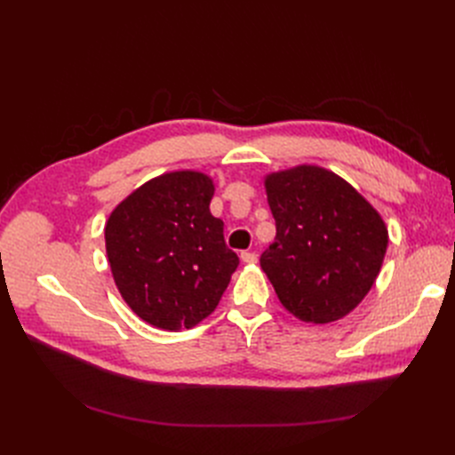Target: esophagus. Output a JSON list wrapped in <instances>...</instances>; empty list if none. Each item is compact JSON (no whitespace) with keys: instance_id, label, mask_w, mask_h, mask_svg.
<instances>
[{"instance_id":"obj_1","label":"esophagus","mask_w":455,"mask_h":455,"mask_svg":"<svg viewBox=\"0 0 455 455\" xmlns=\"http://www.w3.org/2000/svg\"><path fill=\"white\" fill-rule=\"evenodd\" d=\"M241 259L244 261V264H256V261H258V256H256V252L244 251V252H241Z\"/></svg>"}]
</instances>
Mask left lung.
<instances>
[{"instance_id":"left-lung-1","label":"left lung","mask_w":455,"mask_h":455,"mask_svg":"<svg viewBox=\"0 0 455 455\" xmlns=\"http://www.w3.org/2000/svg\"><path fill=\"white\" fill-rule=\"evenodd\" d=\"M264 184L277 235L259 266L283 307L313 324L341 319L381 269L389 233L379 212L316 164L271 172Z\"/></svg>"}]
</instances>
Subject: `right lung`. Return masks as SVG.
<instances>
[{
  "instance_id": "1",
  "label": "right lung",
  "mask_w": 455,
  "mask_h": 455,
  "mask_svg": "<svg viewBox=\"0 0 455 455\" xmlns=\"http://www.w3.org/2000/svg\"><path fill=\"white\" fill-rule=\"evenodd\" d=\"M212 178L174 171L151 178L109 214L104 237L117 291L151 326L194 328L237 269L224 222L211 214Z\"/></svg>"
}]
</instances>
